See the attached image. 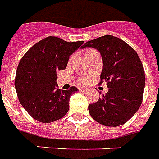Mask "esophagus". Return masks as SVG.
<instances>
[{"instance_id":"esophagus-1","label":"esophagus","mask_w":159,"mask_h":159,"mask_svg":"<svg viewBox=\"0 0 159 159\" xmlns=\"http://www.w3.org/2000/svg\"><path fill=\"white\" fill-rule=\"evenodd\" d=\"M87 91V89L85 88V87H81V88H80V92H85Z\"/></svg>"}]
</instances>
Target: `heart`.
Segmentation results:
<instances>
[{
	"mask_svg": "<svg viewBox=\"0 0 159 159\" xmlns=\"http://www.w3.org/2000/svg\"><path fill=\"white\" fill-rule=\"evenodd\" d=\"M93 51H96V50H94V49H86V50H85V56L88 55V54H90V53L93 52ZM90 80H91V76H90V75H86V76L82 77L81 79H80V83H81V84H86V83H88V82L90 81Z\"/></svg>",
	"mask_w": 159,
	"mask_h": 159,
	"instance_id": "1",
	"label": "heart"
}]
</instances>
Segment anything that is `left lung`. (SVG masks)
<instances>
[{
    "label": "left lung",
    "instance_id": "obj_1",
    "mask_svg": "<svg viewBox=\"0 0 159 159\" xmlns=\"http://www.w3.org/2000/svg\"><path fill=\"white\" fill-rule=\"evenodd\" d=\"M98 49L103 59L100 83L107 82L109 91L98 102L89 104V113L106 127L126 123L141 105L145 71L138 54L123 40L105 35L85 43L82 49Z\"/></svg>",
    "mask_w": 159,
    "mask_h": 159
}]
</instances>
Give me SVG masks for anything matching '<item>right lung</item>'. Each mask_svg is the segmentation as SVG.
I'll list each match as a JSON object with an SVG mask.
<instances>
[{
    "label": "right lung",
    "instance_id": "obj_1",
    "mask_svg": "<svg viewBox=\"0 0 159 159\" xmlns=\"http://www.w3.org/2000/svg\"><path fill=\"white\" fill-rule=\"evenodd\" d=\"M83 43L50 36L34 44L21 58L14 85L20 103L35 120L52 122L67 113L70 97L79 90L75 86L58 89L57 72L66 68L69 56Z\"/></svg>",
    "mask_w": 159,
    "mask_h": 159
}]
</instances>
